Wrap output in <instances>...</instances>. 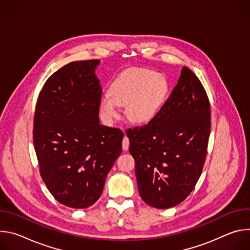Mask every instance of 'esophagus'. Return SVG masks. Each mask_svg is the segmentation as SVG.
<instances>
[{
    "label": "esophagus",
    "instance_id": "esophagus-1",
    "mask_svg": "<svg viewBox=\"0 0 250 250\" xmlns=\"http://www.w3.org/2000/svg\"><path fill=\"white\" fill-rule=\"evenodd\" d=\"M128 146H129V139H128V137L126 135H125V137L123 139V149L125 151H126L128 149Z\"/></svg>",
    "mask_w": 250,
    "mask_h": 250
}]
</instances>
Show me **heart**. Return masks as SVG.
<instances>
[{
  "mask_svg": "<svg viewBox=\"0 0 250 250\" xmlns=\"http://www.w3.org/2000/svg\"><path fill=\"white\" fill-rule=\"evenodd\" d=\"M168 93V82L159 73L146 68H128L114 80L109 94L102 96L100 111L106 123L120 115L125 105V116L134 124H147L159 112Z\"/></svg>",
  "mask_w": 250,
  "mask_h": 250,
  "instance_id": "1",
  "label": "heart"
}]
</instances>
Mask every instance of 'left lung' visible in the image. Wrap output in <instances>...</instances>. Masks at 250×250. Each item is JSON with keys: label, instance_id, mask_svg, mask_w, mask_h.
Segmentation results:
<instances>
[{"label": "left lung", "instance_id": "obj_1", "mask_svg": "<svg viewBox=\"0 0 250 250\" xmlns=\"http://www.w3.org/2000/svg\"><path fill=\"white\" fill-rule=\"evenodd\" d=\"M209 131L208 95L184 66L157 115L145 125L125 130L141 199L156 208L183 202L202 174Z\"/></svg>", "mask_w": 250, "mask_h": 250}]
</instances>
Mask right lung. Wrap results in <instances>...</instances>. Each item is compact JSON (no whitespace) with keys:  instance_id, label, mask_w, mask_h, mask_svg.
<instances>
[{"instance_id":"1","label":"right lung","mask_w":250,"mask_h":250,"mask_svg":"<svg viewBox=\"0 0 250 250\" xmlns=\"http://www.w3.org/2000/svg\"><path fill=\"white\" fill-rule=\"evenodd\" d=\"M99 63L64 65L46 80L35 105L33 145L41 176L55 200L74 208L98 201L122 152L124 132L99 123Z\"/></svg>"}]
</instances>
